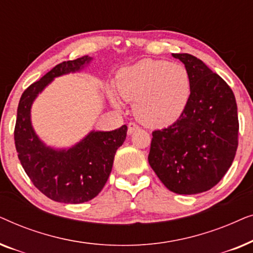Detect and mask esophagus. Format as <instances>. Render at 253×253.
<instances>
[{"label": "esophagus", "instance_id": "obj_1", "mask_svg": "<svg viewBox=\"0 0 253 253\" xmlns=\"http://www.w3.org/2000/svg\"><path fill=\"white\" fill-rule=\"evenodd\" d=\"M137 130H139V126L136 123H129V126H127V134H132Z\"/></svg>", "mask_w": 253, "mask_h": 253}]
</instances>
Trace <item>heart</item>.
Segmentation results:
<instances>
[{
	"label": "heart",
	"mask_w": 253,
	"mask_h": 253,
	"mask_svg": "<svg viewBox=\"0 0 253 253\" xmlns=\"http://www.w3.org/2000/svg\"><path fill=\"white\" fill-rule=\"evenodd\" d=\"M116 85L123 99L134 102L137 119L147 126L175 123L191 98V79L186 68L167 61H139L120 72ZM109 98L121 108L115 93L109 92Z\"/></svg>",
	"instance_id": "heart-1"
}]
</instances>
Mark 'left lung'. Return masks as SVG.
<instances>
[{
	"label": "left lung",
	"mask_w": 253,
	"mask_h": 253,
	"mask_svg": "<svg viewBox=\"0 0 253 253\" xmlns=\"http://www.w3.org/2000/svg\"><path fill=\"white\" fill-rule=\"evenodd\" d=\"M171 55L189 72L191 98L174 124L153 131L148 164L168 190L197 195L216 185L233 164L238 145L236 99L202 60Z\"/></svg>",
	"instance_id": "obj_1"
}]
</instances>
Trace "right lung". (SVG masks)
Returning a JSON list of instances; mask_svg holds the SVG:
<instances>
[{"label":"right lung","instance_id":"1","mask_svg":"<svg viewBox=\"0 0 253 253\" xmlns=\"http://www.w3.org/2000/svg\"><path fill=\"white\" fill-rule=\"evenodd\" d=\"M92 60L85 55L57 64L24 91L17 109L15 144L20 164L37 189L58 203L82 204L98 196L126 138L127 126H122L113 131L92 130L74 146L54 148L36 133L31 120L34 100L55 78L82 71Z\"/></svg>","mask_w":253,"mask_h":253}]
</instances>
